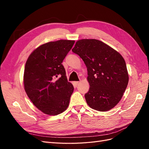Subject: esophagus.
Instances as JSON below:
<instances>
[{
	"instance_id": "esophagus-1",
	"label": "esophagus",
	"mask_w": 149,
	"mask_h": 149,
	"mask_svg": "<svg viewBox=\"0 0 149 149\" xmlns=\"http://www.w3.org/2000/svg\"><path fill=\"white\" fill-rule=\"evenodd\" d=\"M79 84V81H74L73 82V85L74 86H76L78 84Z\"/></svg>"
}]
</instances>
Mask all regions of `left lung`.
<instances>
[{
  "label": "left lung",
  "instance_id": "obj_1",
  "mask_svg": "<svg viewBox=\"0 0 149 149\" xmlns=\"http://www.w3.org/2000/svg\"><path fill=\"white\" fill-rule=\"evenodd\" d=\"M72 52L82 58L87 67L90 88L84 97L88 106L99 111L112 109L120 101L129 82L123 57L96 39L78 40Z\"/></svg>",
  "mask_w": 149,
  "mask_h": 149
}]
</instances>
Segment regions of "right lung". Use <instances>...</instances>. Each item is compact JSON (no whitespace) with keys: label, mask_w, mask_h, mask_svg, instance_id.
<instances>
[{"label":"right lung","mask_w":149,"mask_h":149,"mask_svg":"<svg viewBox=\"0 0 149 149\" xmlns=\"http://www.w3.org/2000/svg\"><path fill=\"white\" fill-rule=\"evenodd\" d=\"M74 40H60L42 45L26 61L24 84L31 101L39 110L56 116L69 106L73 86L68 81L61 64Z\"/></svg>","instance_id":"add662e5"}]
</instances>
